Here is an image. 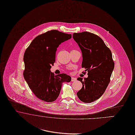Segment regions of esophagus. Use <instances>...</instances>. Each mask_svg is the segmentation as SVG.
Instances as JSON below:
<instances>
[{"mask_svg":"<svg viewBox=\"0 0 135 135\" xmlns=\"http://www.w3.org/2000/svg\"><path fill=\"white\" fill-rule=\"evenodd\" d=\"M77 80V78L74 77H71V81H75Z\"/></svg>","mask_w":135,"mask_h":135,"instance_id":"esophagus-1","label":"esophagus"}]
</instances>
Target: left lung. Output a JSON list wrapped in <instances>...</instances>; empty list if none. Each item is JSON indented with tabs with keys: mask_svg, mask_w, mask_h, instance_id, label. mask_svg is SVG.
Returning a JSON list of instances; mask_svg holds the SVG:
<instances>
[{
	"mask_svg": "<svg viewBox=\"0 0 135 135\" xmlns=\"http://www.w3.org/2000/svg\"><path fill=\"white\" fill-rule=\"evenodd\" d=\"M73 38L78 43L82 53V68L88 71V78L79 77L82 84L77 93L84 103H91L104 93L110 82L114 62L110 49L98 35L89 32L75 33Z\"/></svg>",
	"mask_w": 135,
	"mask_h": 135,
	"instance_id": "8db88e82",
	"label": "left lung"
}]
</instances>
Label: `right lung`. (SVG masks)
I'll return each mask as SVG.
<instances>
[{
	"instance_id": "1",
	"label": "right lung",
	"mask_w": 135,
	"mask_h": 135,
	"mask_svg": "<svg viewBox=\"0 0 135 135\" xmlns=\"http://www.w3.org/2000/svg\"><path fill=\"white\" fill-rule=\"evenodd\" d=\"M71 38V34L51 30L36 36L26 49L23 77L38 99L53 102L59 95L62 83L71 81L69 76L65 74L54 76L50 70L55 61L58 47Z\"/></svg>"
}]
</instances>
